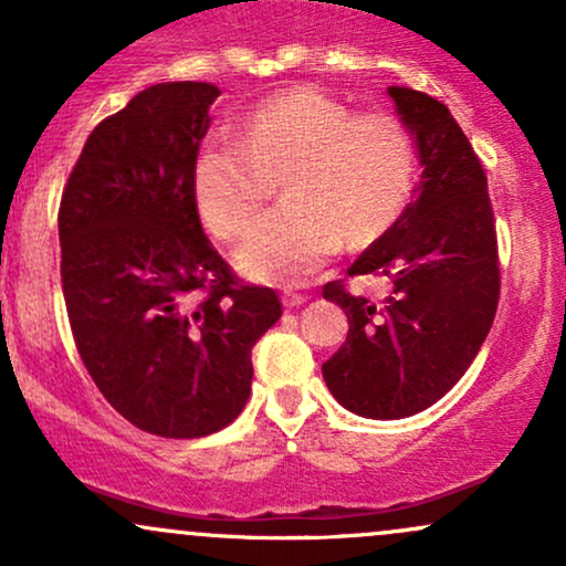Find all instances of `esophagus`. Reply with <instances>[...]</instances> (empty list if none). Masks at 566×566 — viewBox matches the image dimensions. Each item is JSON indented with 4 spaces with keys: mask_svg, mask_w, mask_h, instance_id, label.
<instances>
[{
    "mask_svg": "<svg viewBox=\"0 0 566 566\" xmlns=\"http://www.w3.org/2000/svg\"><path fill=\"white\" fill-rule=\"evenodd\" d=\"M282 301L287 308H297V305H303L305 301H308V295H297V292H284Z\"/></svg>",
    "mask_w": 566,
    "mask_h": 566,
    "instance_id": "obj_1",
    "label": "esophagus"
}]
</instances>
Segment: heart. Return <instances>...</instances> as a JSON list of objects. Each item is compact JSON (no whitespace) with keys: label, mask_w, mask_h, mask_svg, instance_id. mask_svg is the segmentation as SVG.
<instances>
[{"label":"heart","mask_w":566,"mask_h":566,"mask_svg":"<svg viewBox=\"0 0 566 566\" xmlns=\"http://www.w3.org/2000/svg\"><path fill=\"white\" fill-rule=\"evenodd\" d=\"M284 172L287 205L237 247L258 282L301 284L348 244H367L405 212L415 186V143L401 122L361 114L316 87H290L244 114L239 140L210 138L193 157L199 216L220 239L239 237Z\"/></svg>","instance_id":"b5f03b06"}]
</instances>
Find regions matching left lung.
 I'll use <instances>...</instances> for the list:
<instances>
[{"instance_id":"1","label":"left lung","mask_w":566,"mask_h":566,"mask_svg":"<svg viewBox=\"0 0 566 566\" xmlns=\"http://www.w3.org/2000/svg\"><path fill=\"white\" fill-rule=\"evenodd\" d=\"M418 151L420 184L399 220L348 274L391 282L386 301L322 295L348 316V337L322 365L337 405L373 420L423 412L463 378L497 311L495 220L482 161L450 108L409 87H388Z\"/></svg>"}]
</instances>
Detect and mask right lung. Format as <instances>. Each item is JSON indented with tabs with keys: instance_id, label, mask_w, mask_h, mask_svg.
Here are the masks:
<instances>
[{
	"instance_id": "right-lung-1",
	"label": "right lung",
	"mask_w": 566,
	"mask_h": 566,
	"mask_svg": "<svg viewBox=\"0 0 566 566\" xmlns=\"http://www.w3.org/2000/svg\"><path fill=\"white\" fill-rule=\"evenodd\" d=\"M220 90L161 82L90 133L63 188L61 279L71 333L122 418L199 439L242 412L252 346L282 316L242 287L199 223L193 157Z\"/></svg>"
}]
</instances>
